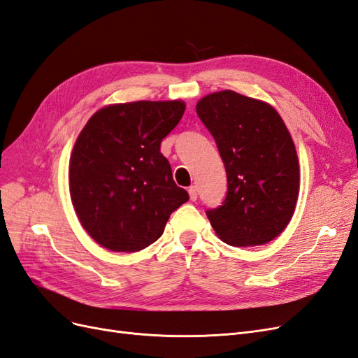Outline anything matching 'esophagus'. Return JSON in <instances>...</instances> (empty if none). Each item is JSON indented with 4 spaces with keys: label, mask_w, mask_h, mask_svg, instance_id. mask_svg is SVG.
<instances>
[{
    "label": "esophagus",
    "mask_w": 358,
    "mask_h": 358,
    "mask_svg": "<svg viewBox=\"0 0 358 358\" xmlns=\"http://www.w3.org/2000/svg\"><path fill=\"white\" fill-rule=\"evenodd\" d=\"M188 194H189V199L192 200V201H196L197 200V187H194V185H191L189 188H188Z\"/></svg>",
    "instance_id": "esophagus-1"
}]
</instances>
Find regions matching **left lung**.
<instances>
[{"label":"left lung","instance_id":"1","mask_svg":"<svg viewBox=\"0 0 358 358\" xmlns=\"http://www.w3.org/2000/svg\"><path fill=\"white\" fill-rule=\"evenodd\" d=\"M196 110L213 136L227 171L222 206L206 212L220 239L258 246L285 230L300 187L299 158L272 106L234 91L203 96Z\"/></svg>","mask_w":358,"mask_h":358}]
</instances>
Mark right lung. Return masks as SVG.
<instances>
[{"instance_id": "right-lung-1", "label": "right lung", "mask_w": 358, "mask_h": 358, "mask_svg": "<svg viewBox=\"0 0 358 358\" xmlns=\"http://www.w3.org/2000/svg\"><path fill=\"white\" fill-rule=\"evenodd\" d=\"M183 112L179 100L110 104L83 127L70 158V196L82 227L103 248L145 249L189 200L159 152Z\"/></svg>"}]
</instances>
